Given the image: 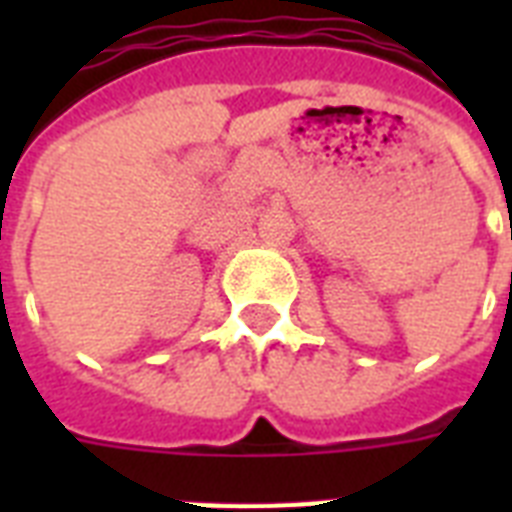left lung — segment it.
I'll use <instances>...</instances> for the list:
<instances>
[{
	"instance_id": "8db88e82",
	"label": "left lung",
	"mask_w": 512,
	"mask_h": 512,
	"mask_svg": "<svg viewBox=\"0 0 512 512\" xmlns=\"http://www.w3.org/2000/svg\"><path fill=\"white\" fill-rule=\"evenodd\" d=\"M510 236H512V233H510Z\"/></svg>"
}]
</instances>
